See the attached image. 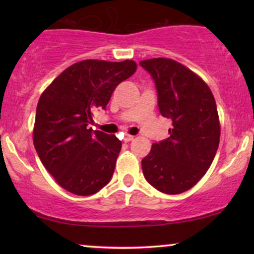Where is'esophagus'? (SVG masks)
<instances>
[{
    "instance_id": "34e87169",
    "label": "esophagus",
    "mask_w": 254,
    "mask_h": 254,
    "mask_svg": "<svg viewBox=\"0 0 254 254\" xmlns=\"http://www.w3.org/2000/svg\"><path fill=\"white\" fill-rule=\"evenodd\" d=\"M133 138H135V136H132V135H125L124 141H125V142H130V141H132Z\"/></svg>"
}]
</instances>
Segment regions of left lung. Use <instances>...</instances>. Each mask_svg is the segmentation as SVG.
I'll return each mask as SVG.
<instances>
[{
	"label": "left lung",
	"instance_id": "8db88e82",
	"mask_svg": "<svg viewBox=\"0 0 254 254\" xmlns=\"http://www.w3.org/2000/svg\"><path fill=\"white\" fill-rule=\"evenodd\" d=\"M150 74L162 117L172 121L170 136L151 145L142 160L144 178L167 194L190 190L210 167L220 143L216 101L193 71L170 58L141 61Z\"/></svg>",
	"mask_w": 254,
	"mask_h": 254
}]
</instances>
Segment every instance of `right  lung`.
<instances>
[{
  "label": "right lung",
  "mask_w": 254,
  "mask_h": 254,
  "mask_svg": "<svg viewBox=\"0 0 254 254\" xmlns=\"http://www.w3.org/2000/svg\"><path fill=\"white\" fill-rule=\"evenodd\" d=\"M136 63L86 60L66 68L38 101L33 142L38 156L56 182L77 196L97 193L110 183L122 142L88 129L93 113L106 110L119 83Z\"/></svg>",
  "instance_id": "1"
}]
</instances>
